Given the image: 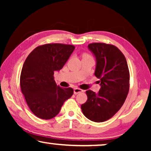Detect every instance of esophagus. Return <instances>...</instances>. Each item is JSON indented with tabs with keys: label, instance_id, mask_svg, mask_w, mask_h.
Wrapping results in <instances>:
<instances>
[{
	"label": "esophagus",
	"instance_id": "1",
	"mask_svg": "<svg viewBox=\"0 0 151 151\" xmlns=\"http://www.w3.org/2000/svg\"><path fill=\"white\" fill-rule=\"evenodd\" d=\"M73 92H74V94H78L79 93H82L83 92V90L80 89V88H75L73 89Z\"/></svg>",
	"mask_w": 151,
	"mask_h": 151
}]
</instances>
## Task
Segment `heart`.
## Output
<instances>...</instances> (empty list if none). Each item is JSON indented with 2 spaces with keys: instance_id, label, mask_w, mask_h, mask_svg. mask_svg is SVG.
<instances>
[{
  "instance_id": "heart-1",
  "label": "heart",
  "mask_w": 151,
  "mask_h": 151,
  "mask_svg": "<svg viewBox=\"0 0 151 151\" xmlns=\"http://www.w3.org/2000/svg\"><path fill=\"white\" fill-rule=\"evenodd\" d=\"M86 55H86V54H84V55H83V56H86Z\"/></svg>"
}]
</instances>
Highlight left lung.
<instances>
[{"label": "left lung", "instance_id": "left-lung-1", "mask_svg": "<svg viewBox=\"0 0 151 151\" xmlns=\"http://www.w3.org/2000/svg\"><path fill=\"white\" fill-rule=\"evenodd\" d=\"M88 48L96 60L95 76L100 83L98 93L86 91L87 101L81 105L82 113L90 120L102 122L118 111L129 91V71L121 51L114 45L92 43Z\"/></svg>", "mask_w": 151, "mask_h": 151}]
</instances>
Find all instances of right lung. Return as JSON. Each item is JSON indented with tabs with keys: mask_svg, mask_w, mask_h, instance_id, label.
<instances>
[{
	"mask_svg": "<svg viewBox=\"0 0 151 151\" xmlns=\"http://www.w3.org/2000/svg\"><path fill=\"white\" fill-rule=\"evenodd\" d=\"M75 49L71 45L46 44L34 49L24 61L20 88L27 104L39 118L49 119L58 114L64 102L73 93L72 88H62L53 74L59 71Z\"/></svg>",
	"mask_w": 151,
	"mask_h": 151,
	"instance_id": "add662e5",
	"label": "right lung"
}]
</instances>
